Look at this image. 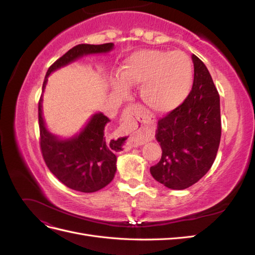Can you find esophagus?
<instances>
[{"mask_svg":"<svg viewBox=\"0 0 255 255\" xmlns=\"http://www.w3.org/2000/svg\"><path fill=\"white\" fill-rule=\"evenodd\" d=\"M136 127H138L137 122H128L127 126H123L117 133L114 134V144L116 150L125 152L137 146L138 143L136 135L133 132Z\"/></svg>","mask_w":255,"mask_h":255,"instance_id":"esophagus-1","label":"esophagus"}]
</instances>
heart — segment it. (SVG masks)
<instances>
[{
  "instance_id": "heart-1",
  "label": "heart",
  "mask_w": 255,
  "mask_h": 255,
  "mask_svg": "<svg viewBox=\"0 0 255 255\" xmlns=\"http://www.w3.org/2000/svg\"><path fill=\"white\" fill-rule=\"evenodd\" d=\"M140 85L142 102L156 113H167L179 106L192 85V65L180 51L140 50L130 54L120 67V78L113 80L114 91L125 97L128 86Z\"/></svg>"
}]
</instances>
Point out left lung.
Here are the masks:
<instances>
[{"instance_id":"left-lung-1","label":"left lung","mask_w":255,"mask_h":255,"mask_svg":"<svg viewBox=\"0 0 255 255\" xmlns=\"http://www.w3.org/2000/svg\"><path fill=\"white\" fill-rule=\"evenodd\" d=\"M194 83L185 101L158 120L161 158L152 176L170 189H185L210 170L221 137L220 99L201 59L192 54Z\"/></svg>"}]
</instances>
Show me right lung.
<instances>
[{
  "instance_id": "right-lung-1",
  "label": "right lung",
  "mask_w": 255,
  "mask_h": 255,
  "mask_svg": "<svg viewBox=\"0 0 255 255\" xmlns=\"http://www.w3.org/2000/svg\"><path fill=\"white\" fill-rule=\"evenodd\" d=\"M114 43L78 44L58 58L45 74L42 92L48 76L57 69L88 54L107 53ZM40 149L45 165L67 187L81 192H95L109 185L116 173L117 156L109 148L104 128L110 119L102 113L95 114L80 134L68 139H59L45 128L42 117V96L38 103Z\"/></svg>"
}]
</instances>
